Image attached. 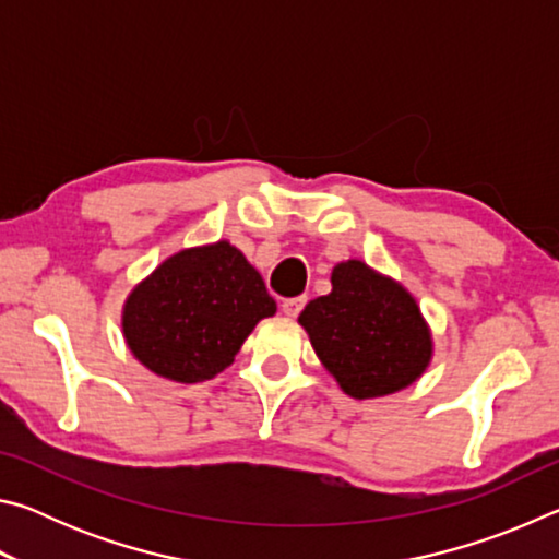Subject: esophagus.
Instances as JSON below:
<instances>
[{
	"label": "esophagus",
	"mask_w": 559,
	"mask_h": 559,
	"mask_svg": "<svg viewBox=\"0 0 559 559\" xmlns=\"http://www.w3.org/2000/svg\"><path fill=\"white\" fill-rule=\"evenodd\" d=\"M302 308H306V298H302V296H300V298L283 300V306H281V310H283V313H286L288 318H296Z\"/></svg>",
	"instance_id": "34e87169"
}]
</instances>
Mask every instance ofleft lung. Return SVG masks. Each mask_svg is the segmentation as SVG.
Returning a JSON list of instances; mask_svg holds the SVG:
<instances>
[{"instance_id": "left-lung-1", "label": "left lung", "mask_w": 559, "mask_h": 559, "mask_svg": "<svg viewBox=\"0 0 559 559\" xmlns=\"http://www.w3.org/2000/svg\"><path fill=\"white\" fill-rule=\"evenodd\" d=\"M333 290L298 316L316 355L355 400L404 390L427 372L431 330L402 283L349 259L333 269Z\"/></svg>"}]
</instances>
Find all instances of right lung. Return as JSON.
Returning a JSON list of instances; mask_svg holds the SVG:
<instances>
[{
	"mask_svg": "<svg viewBox=\"0 0 559 559\" xmlns=\"http://www.w3.org/2000/svg\"><path fill=\"white\" fill-rule=\"evenodd\" d=\"M276 313L261 273L229 241L165 259L122 306V335L140 365L165 380H212L234 362L259 320Z\"/></svg>",
	"mask_w": 559,
	"mask_h": 559,
	"instance_id": "add662e5",
	"label": "right lung"
}]
</instances>
